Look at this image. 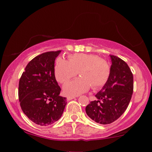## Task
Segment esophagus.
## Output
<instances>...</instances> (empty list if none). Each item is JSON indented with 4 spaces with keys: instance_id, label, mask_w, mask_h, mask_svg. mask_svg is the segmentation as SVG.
<instances>
[{
    "instance_id": "obj_1",
    "label": "esophagus",
    "mask_w": 152,
    "mask_h": 152,
    "mask_svg": "<svg viewBox=\"0 0 152 152\" xmlns=\"http://www.w3.org/2000/svg\"><path fill=\"white\" fill-rule=\"evenodd\" d=\"M77 96H67V100L70 101L71 99H74L75 98H76Z\"/></svg>"
}]
</instances>
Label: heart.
<instances>
[{"label": "heart", "mask_w": 152, "mask_h": 152, "mask_svg": "<svg viewBox=\"0 0 152 152\" xmlns=\"http://www.w3.org/2000/svg\"><path fill=\"white\" fill-rule=\"evenodd\" d=\"M68 59L58 58L54 66V75L61 83L68 82L78 73L81 76L64 85V91L67 95L84 93L91 86L93 89H98L109 81L111 68L105 58L95 54L75 53L69 55Z\"/></svg>", "instance_id": "b5f03b06"}]
</instances>
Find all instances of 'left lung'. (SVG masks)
I'll return each mask as SVG.
<instances>
[{
	"mask_svg": "<svg viewBox=\"0 0 152 152\" xmlns=\"http://www.w3.org/2000/svg\"><path fill=\"white\" fill-rule=\"evenodd\" d=\"M111 58V72L109 81L95 95L96 100L86 106L87 115L101 124H109L124 113L132 99L134 78L124 61L116 56Z\"/></svg>",
	"mask_w": 152,
	"mask_h": 152,
	"instance_id": "obj_1",
	"label": "left lung"
}]
</instances>
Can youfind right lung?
I'll return each instance as SVG.
<instances>
[{
    "mask_svg": "<svg viewBox=\"0 0 152 152\" xmlns=\"http://www.w3.org/2000/svg\"><path fill=\"white\" fill-rule=\"evenodd\" d=\"M61 50L48 51L33 58L19 81L18 99L22 111L40 126H48L61 117L67 104L54 75L56 58Z\"/></svg>",
    "mask_w": 152,
    "mask_h": 152,
    "instance_id": "add662e5",
    "label": "right lung"
}]
</instances>
